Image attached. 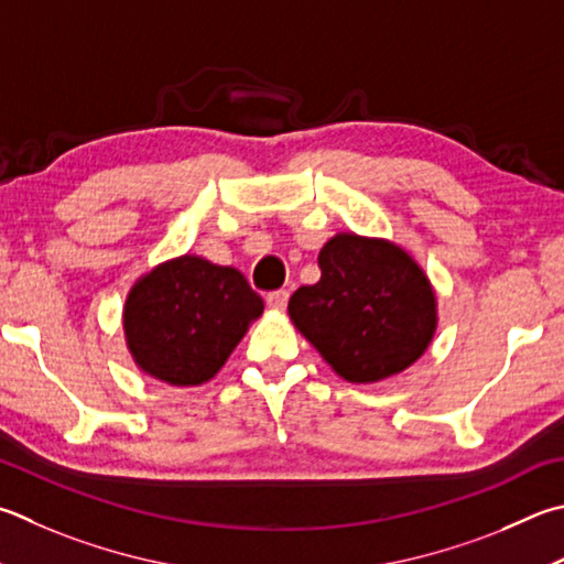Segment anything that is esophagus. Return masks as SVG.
Here are the masks:
<instances>
[{
    "label": "esophagus",
    "mask_w": 564,
    "mask_h": 564,
    "mask_svg": "<svg viewBox=\"0 0 564 564\" xmlns=\"http://www.w3.org/2000/svg\"><path fill=\"white\" fill-rule=\"evenodd\" d=\"M265 303H269V308L275 313H283L285 305H289V291H273L265 295Z\"/></svg>",
    "instance_id": "esophagus-1"
}]
</instances>
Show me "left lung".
<instances>
[{"mask_svg":"<svg viewBox=\"0 0 564 564\" xmlns=\"http://www.w3.org/2000/svg\"><path fill=\"white\" fill-rule=\"evenodd\" d=\"M321 281L291 295L289 315L323 360L352 384L404 372L434 340L432 281L387 239L340 231L317 253Z\"/></svg>","mask_w":564,"mask_h":564,"instance_id":"left-lung-1","label":"left lung"}]
</instances>
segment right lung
Instances as JSON below:
<instances>
[{
	"instance_id": "1",
	"label": "right lung",
	"mask_w": 564,
	"mask_h": 564,
	"mask_svg": "<svg viewBox=\"0 0 564 564\" xmlns=\"http://www.w3.org/2000/svg\"><path fill=\"white\" fill-rule=\"evenodd\" d=\"M263 313L243 273L184 253L132 285L122 333L140 372L172 387L209 382Z\"/></svg>"
}]
</instances>
